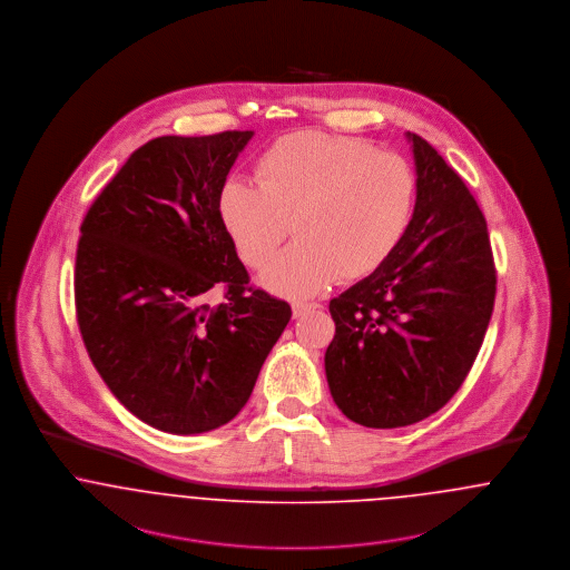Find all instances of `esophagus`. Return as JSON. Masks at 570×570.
Masks as SVG:
<instances>
[{
    "label": "esophagus",
    "mask_w": 570,
    "mask_h": 570,
    "mask_svg": "<svg viewBox=\"0 0 570 570\" xmlns=\"http://www.w3.org/2000/svg\"><path fill=\"white\" fill-rule=\"evenodd\" d=\"M316 307H321V305H318V303H293V316L298 318V316H303L305 312L316 309Z\"/></svg>",
    "instance_id": "1"
}]
</instances>
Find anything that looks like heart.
Wrapping results in <instances>:
<instances>
[{
  "instance_id": "b5f03b06",
  "label": "heart",
  "mask_w": 570,
  "mask_h": 570,
  "mask_svg": "<svg viewBox=\"0 0 570 570\" xmlns=\"http://www.w3.org/2000/svg\"><path fill=\"white\" fill-rule=\"evenodd\" d=\"M256 181L228 179L217 216L254 269L272 261L293 226L297 244L261 275L269 291L293 298L379 272L402 244L416 200V175L402 156L309 130L273 142L256 163Z\"/></svg>"
}]
</instances>
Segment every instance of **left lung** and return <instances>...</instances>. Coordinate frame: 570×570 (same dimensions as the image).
Instances as JSON below:
<instances>
[{"mask_svg": "<svg viewBox=\"0 0 570 570\" xmlns=\"http://www.w3.org/2000/svg\"><path fill=\"white\" fill-rule=\"evenodd\" d=\"M416 203L379 272L331 298L325 354L337 407L358 425L406 428L444 406L481 351L495 301L488 222L460 175L407 132Z\"/></svg>", "mask_w": 570, "mask_h": 570, "instance_id": "left-lung-1", "label": "left lung"}]
</instances>
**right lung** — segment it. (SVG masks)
Returning <instances> with one entry per match:
<instances>
[{
    "instance_id": "obj_1",
    "label": "right lung",
    "mask_w": 570,
    "mask_h": 570,
    "mask_svg": "<svg viewBox=\"0 0 570 570\" xmlns=\"http://www.w3.org/2000/svg\"><path fill=\"white\" fill-rule=\"evenodd\" d=\"M252 130L160 136L89 207L75 267L82 342L110 393L168 434L226 425L293 312L249 286L217 194ZM225 291L219 306L206 295Z\"/></svg>"
}]
</instances>
